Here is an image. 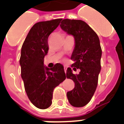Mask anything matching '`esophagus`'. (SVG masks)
<instances>
[{"label":"esophagus","instance_id":"34e87169","mask_svg":"<svg viewBox=\"0 0 124 124\" xmlns=\"http://www.w3.org/2000/svg\"><path fill=\"white\" fill-rule=\"evenodd\" d=\"M64 71H65V72H66V70H67V68H66V66H64Z\"/></svg>","mask_w":124,"mask_h":124}]
</instances>
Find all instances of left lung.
Returning <instances> with one entry per match:
<instances>
[{"instance_id":"left-lung-1","label":"left lung","mask_w":124,"mask_h":124,"mask_svg":"<svg viewBox=\"0 0 124 124\" xmlns=\"http://www.w3.org/2000/svg\"><path fill=\"white\" fill-rule=\"evenodd\" d=\"M60 26L75 39V48L71 56L75 62L72 67L74 71L80 70L78 75L73 73L71 68L67 70L66 77L75 82V87L67 93V97L71 106L84 107L89 102L98 84L102 56L100 40L92 28L81 20L64 19Z\"/></svg>"}]
</instances>
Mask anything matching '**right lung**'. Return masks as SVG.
<instances>
[{
    "label": "right lung",
    "mask_w": 124,
    "mask_h": 124,
    "mask_svg": "<svg viewBox=\"0 0 124 124\" xmlns=\"http://www.w3.org/2000/svg\"><path fill=\"white\" fill-rule=\"evenodd\" d=\"M62 20L34 24L21 49L20 65L24 88L31 102L39 109H47L51 105L54 89L66 78L62 64L57 63L53 68L44 65V58L49 49V36Z\"/></svg>",
    "instance_id": "obj_1"
}]
</instances>
